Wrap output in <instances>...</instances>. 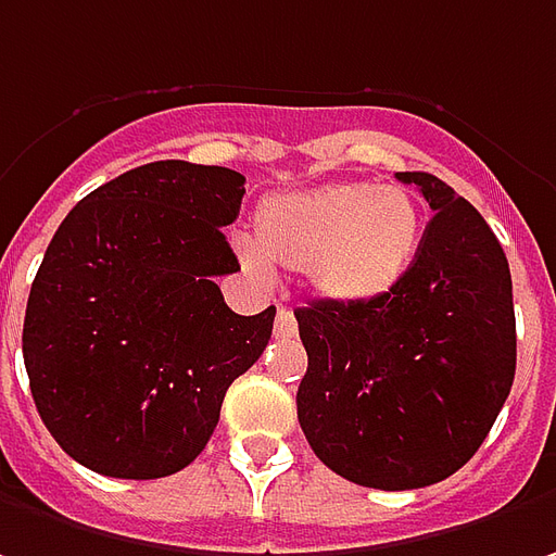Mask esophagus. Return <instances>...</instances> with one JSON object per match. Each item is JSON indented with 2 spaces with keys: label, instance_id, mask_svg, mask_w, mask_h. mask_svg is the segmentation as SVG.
Here are the masks:
<instances>
[{
  "label": "esophagus",
  "instance_id": "1",
  "mask_svg": "<svg viewBox=\"0 0 556 556\" xmlns=\"http://www.w3.org/2000/svg\"><path fill=\"white\" fill-rule=\"evenodd\" d=\"M298 332V323H295V314L289 311V307H279L277 311V323H274V336L277 338H295Z\"/></svg>",
  "mask_w": 556,
  "mask_h": 556
}]
</instances>
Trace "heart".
<instances>
[{
  "instance_id": "b5f03b06",
  "label": "heart",
  "mask_w": 556,
  "mask_h": 556,
  "mask_svg": "<svg viewBox=\"0 0 556 556\" xmlns=\"http://www.w3.org/2000/svg\"><path fill=\"white\" fill-rule=\"evenodd\" d=\"M255 241L240 245L249 274L267 277L270 264L304 270L319 298L369 304L391 295L412 270L421 208L400 184H323L261 200Z\"/></svg>"
}]
</instances>
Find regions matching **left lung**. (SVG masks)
Here are the masks:
<instances>
[{
  "label": "left lung",
  "instance_id": "8db88e82",
  "mask_svg": "<svg viewBox=\"0 0 556 556\" xmlns=\"http://www.w3.org/2000/svg\"><path fill=\"white\" fill-rule=\"evenodd\" d=\"M431 202L418 258L391 295L298 307L307 372L298 421L316 458L369 489H421L468 465L505 406L517 323L502 242L428 172H396Z\"/></svg>",
  "mask_w": 556,
  "mask_h": 556
}]
</instances>
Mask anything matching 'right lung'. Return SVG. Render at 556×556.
Here are the masks:
<instances>
[{
	"mask_svg": "<svg viewBox=\"0 0 556 556\" xmlns=\"http://www.w3.org/2000/svg\"><path fill=\"white\" fill-rule=\"evenodd\" d=\"M245 178L181 160L125 172L76 202L24 316L29 391L88 470L156 480L208 443L227 388L264 354L277 307L233 314L215 277L240 270L220 227Z\"/></svg>",
	"mask_w": 556,
	"mask_h": 556,
	"instance_id": "obj_1",
	"label": "right lung"
}]
</instances>
